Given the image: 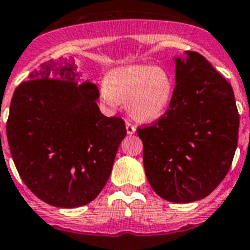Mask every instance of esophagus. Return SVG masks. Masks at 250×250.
<instances>
[{
    "label": "esophagus",
    "instance_id": "esophagus-1",
    "mask_svg": "<svg viewBox=\"0 0 250 250\" xmlns=\"http://www.w3.org/2000/svg\"><path fill=\"white\" fill-rule=\"evenodd\" d=\"M125 126H126V133L130 134V135L137 131V127H135V125H133V124L130 123V121H126V123H125Z\"/></svg>",
    "mask_w": 250,
    "mask_h": 250
}]
</instances>
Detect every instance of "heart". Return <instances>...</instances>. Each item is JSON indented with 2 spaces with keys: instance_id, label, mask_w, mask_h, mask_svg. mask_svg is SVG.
Segmentation results:
<instances>
[{
  "instance_id": "heart-1",
  "label": "heart",
  "mask_w": 250,
  "mask_h": 250,
  "mask_svg": "<svg viewBox=\"0 0 250 250\" xmlns=\"http://www.w3.org/2000/svg\"><path fill=\"white\" fill-rule=\"evenodd\" d=\"M172 92L171 74L164 67L149 65L111 70L100 86L101 97L108 106L116 107L127 101L130 116L142 123L158 120L166 112Z\"/></svg>"
}]
</instances>
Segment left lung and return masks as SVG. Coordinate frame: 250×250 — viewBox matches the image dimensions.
I'll use <instances>...</instances> for the list:
<instances>
[{
  "mask_svg": "<svg viewBox=\"0 0 250 250\" xmlns=\"http://www.w3.org/2000/svg\"><path fill=\"white\" fill-rule=\"evenodd\" d=\"M175 57L174 93L166 112L138 127L150 187L161 198L190 203L209 195L232 164L239 112L232 88L198 52Z\"/></svg>",
  "mask_w": 250,
  "mask_h": 250,
  "instance_id": "8db88e82",
  "label": "left lung"
}]
</instances>
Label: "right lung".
Returning a JSON list of instances; mask_svg holds the SVG:
<instances>
[{
	"label": "right lung",
	"mask_w": 250,
	"mask_h": 250,
	"mask_svg": "<svg viewBox=\"0 0 250 250\" xmlns=\"http://www.w3.org/2000/svg\"><path fill=\"white\" fill-rule=\"evenodd\" d=\"M79 80L73 57L43 62L15 89L6 124L24 184L55 207L96 199L126 137L121 117L101 113L96 84Z\"/></svg>",
	"instance_id": "right-lung-1"
}]
</instances>
